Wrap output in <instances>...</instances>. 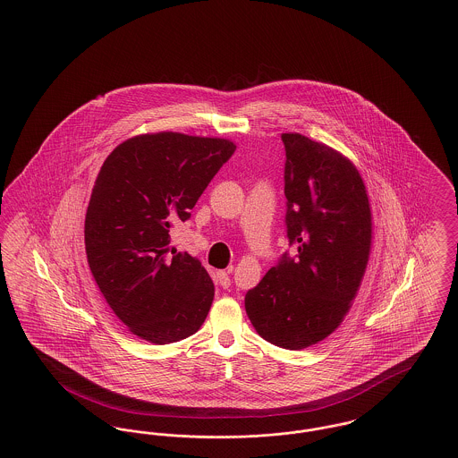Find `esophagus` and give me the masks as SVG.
I'll list each match as a JSON object with an SVG mask.
<instances>
[{
	"instance_id": "esophagus-1",
	"label": "esophagus",
	"mask_w": 458,
	"mask_h": 458,
	"mask_svg": "<svg viewBox=\"0 0 458 458\" xmlns=\"http://www.w3.org/2000/svg\"><path fill=\"white\" fill-rule=\"evenodd\" d=\"M216 278H217V284L223 287V289H228L230 285H232V280H230V275H228V271H217L216 273Z\"/></svg>"
}]
</instances>
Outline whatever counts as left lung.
<instances>
[{"mask_svg":"<svg viewBox=\"0 0 458 458\" xmlns=\"http://www.w3.org/2000/svg\"><path fill=\"white\" fill-rule=\"evenodd\" d=\"M285 226L296 256L284 252L245 294L256 332L284 350L332 334L361 284L372 242L363 180L346 157L299 133H284Z\"/></svg>","mask_w":458,"mask_h":458,"instance_id":"obj_1","label":"left lung"}]
</instances>
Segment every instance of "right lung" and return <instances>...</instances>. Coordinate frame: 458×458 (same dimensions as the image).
<instances>
[{
  "instance_id": "obj_1",
  "label": "right lung",
  "mask_w": 458,
  "mask_h": 458,
  "mask_svg": "<svg viewBox=\"0 0 458 458\" xmlns=\"http://www.w3.org/2000/svg\"><path fill=\"white\" fill-rule=\"evenodd\" d=\"M235 145L182 133L140 135L108 156L84 221L88 265L108 306L135 335L169 344L206 320L215 284L197 258L171 249Z\"/></svg>"
}]
</instances>
